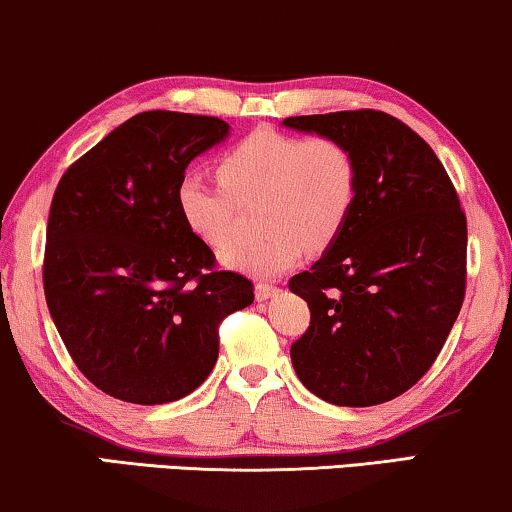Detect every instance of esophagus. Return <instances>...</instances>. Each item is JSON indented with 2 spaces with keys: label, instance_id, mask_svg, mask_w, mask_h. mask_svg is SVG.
<instances>
[{
  "label": "esophagus",
  "instance_id": "34e87169",
  "mask_svg": "<svg viewBox=\"0 0 512 512\" xmlns=\"http://www.w3.org/2000/svg\"><path fill=\"white\" fill-rule=\"evenodd\" d=\"M254 291H256V300H268V298L277 296V293H279L277 286L268 284V282H258Z\"/></svg>",
  "mask_w": 512,
  "mask_h": 512
}]
</instances>
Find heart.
Wrapping results in <instances>:
<instances>
[{
    "mask_svg": "<svg viewBox=\"0 0 512 512\" xmlns=\"http://www.w3.org/2000/svg\"><path fill=\"white\" fill-rule=\"evenodd\" d=\"M221 186L184 174L174 205L207 247H223L235 233L237 207L258 202L263 237L235 242L221 263L256 279H275L303 261L305 249L324 251L352 219L359 198V163L335 137H293L261 128L223 153Z\"/></svg>",
    "mask_w": 512,
    "mask_h": 512,
    "instance_id": "obj_1",
    "label": "heart"
}]
</instances>
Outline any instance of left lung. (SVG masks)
<instances>
[{"label": "left lung", "instance_id": "8db88e82", "mask_svg": "<svg viewBox=\"0 0 512 512\" xmlns=\"http://www.w3.org/2000/svg\"><path fill=\"white\" fill-rule=\"evenodd\" d=\"M335 137L359 163V198L338 240L289 282L310 307L291 345L298 380L321 401L368 408L422 380L459 317L466 216L443 163L384 111L284 118Z\"/></svg>", "mask_w": 512, "mask_h": 512}]
</instances>
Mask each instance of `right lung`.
<instances>
[{
	"label": "right lung",
	"mask_w": 512,
	"mask_h": 512,
	"mask_svg": "<svg viewBox=\"0 0 512 512\" xmlns=\"http://www.w3.org/2000/svg\"><path fill=\"white\" fill-rule=\"evenodd\" d=\"M221 118L144 111L62 174L46 230L44 291L69 356L125 403L179 401L219 359V324L254 303L174 205L188 163L221 144Z\"/></svg>",
	"instance_id": "add662e5"
}]
</instances>
